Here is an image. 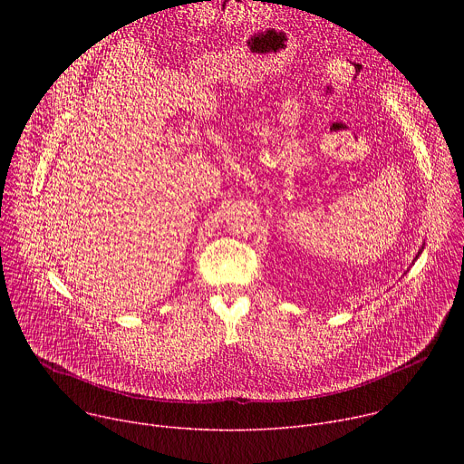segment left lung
<instances>
[{"mask_svg":"<svg viewBox=\"0 0 464 464\" xmlns=\"http://www.w3.org/2000/svg\"><path fill=\"white\" fill-rule=\"evenodd\" d=\"M420 251H422V249H420ZM420 251H419V255H420ZM419 255H417V256H419ZM417 256H415V258H417Z\"/></svg>","mask_w":464,"mask_h":464,"instance_id":"left-lung-1","label":"left lung"}]
</instances>
